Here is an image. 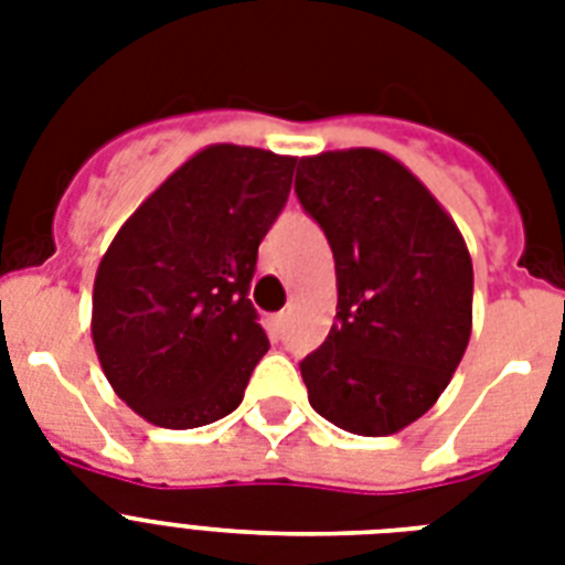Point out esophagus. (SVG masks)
Segmentation results:
<instances>
[{
  "instance_id": "1",
  "label": "esophagus",
  "mask_w": 565,
  "mask_h": 565,
  "mask_svg": "<svg viewBox=\"0 0 565 565\" xmlns=\"http://www.w3.org/2000/svg\"><path fill=\"white\" fill-rule=\"evenodd\" d=\"M266 328H269V334L273 337H281L284 328H287V313H273V317L266 319Z\"/></svg>"
}]
</instances>
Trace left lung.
Segmentation results:
<instances>
[{"label": "left lung", "mask_w": 565, "mask_h": 565, "mask_svg": "<svg viewBox=\"0 0 565 565\" xmlns=\"http://www.w3.org/2000/svg\"><path fill=\"white\" fill-rule=\"evenodd\" d=\"M296 193L326 231L337 273V322L301 361L310 407L349 434H398L437 404L469 345L463 234L381 149L301 158Z\"/></svg>", "instance_id": "1"}]
</instances>
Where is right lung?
Instances as JSON below:
<instances>
[{"label": "right lung", "instance_id": "right-lung-1", "mask_svg": "<svg viewBox=\"0 0 565 565\" xmlns=\"http://www.w3.org/2000/svg\"><path fill=\"white\" fill-rule=\"evenodd\" d=\"M292 154L213 143L137 207L102 255L90 334L122 402L158 428L228 416L269 349L248 301Z\"/></svg>", "mask_w": 565, "mask_h": 565}]
</instances>
